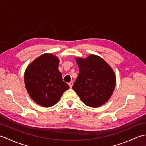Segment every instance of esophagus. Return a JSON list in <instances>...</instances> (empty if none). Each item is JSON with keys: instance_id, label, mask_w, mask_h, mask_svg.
I'll use <instances>...</instances> for the list:
<instances>
[{"instance_id": "obj_1", "label": "esophagus", "mask_w": 146, "mask_h": 146, "mask_svg": "<svg viewBox=\"0 0 146 146\" xmlns=\"http://www.w3.org/2000/svg\"><path fill=\"white\" fill-rule=\"evenodd\" d=\"M68 85H69V86H70V88H72V86H73V82H71L69 83H68Z\"/></svg>"}]
</instances>
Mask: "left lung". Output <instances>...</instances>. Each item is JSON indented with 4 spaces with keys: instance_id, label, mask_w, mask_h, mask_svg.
<instances>
[{
    "instance_id": "8db88e82",
    "label": "left lung",
    "mask_w": 146,
    "mask_h": 146,
    "mask_svg": "<svg viewBox=\"0 0 146 146\" xmlns=\"http://www.w3.org/2000/svg\"><path fill=\"white\" fill-rule=\"evenodd\" d=\"M79 74L73 85L85 105L98 107L109 100L115 88L116 76L112 68L103 58L90 54L75 58Z\"/></svg>"
}]
</instances>
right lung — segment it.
I'll list each match as a JSON object with an SVG mask.
<instances>
[{"label":"right lung","instance_id":"right-lung-1","mask_svg":"<svg viewBox=\"0 0 146 146\" xmlns=\"http://www.w3.org/2000/svg\"><path fill=\"white\" fill-rule=\"evenodd\" d=\"M59 58L44 53L31 63L24 72V83L30 97L37 104L49 107L58 102L69 85L58 70Z\"/></svg>","mask_w":146,"mask_h":146}]
</instances>
